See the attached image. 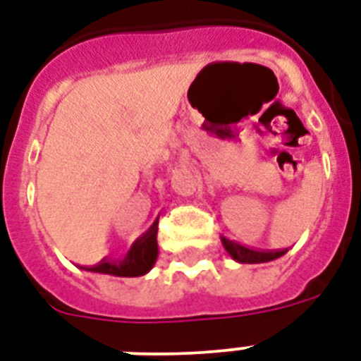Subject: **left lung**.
I'll return each instance as SVG.
<instances>
[{
	"instance_id": "1",
	"label": "left lung",
	"mask_w": 361,
	"mask_h": 361,
	"mask_svg": "<svg viewBox=\"0 0 361 361\" xmlns=\"http://www.w3.org/2000/svg\"><path fill=\"white\" fill-rule=\"evenodd\" d=\"M224 246L229 252V255L235 261L238 262H268L274 261V259L281 257L285 252H257V250H250V247H244L240 244H236L233 240H227V238H221Z\"/></svg>"
}]
</instances>
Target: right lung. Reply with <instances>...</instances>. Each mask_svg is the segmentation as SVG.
<instances>
[{
  "instance_id": "1",
  "label": "right lung",
  "mask_w": 361,
  "mask_h": 361,
  "mask_svg": "<svg viewBox=\"0 0 361 361\" xmlns=\"http://www.w3.org/2000/svg\"><path fill=\"white\" fill-rule=\"evenodd\" d=\"M157 233L158 224L149 229L143 238L135 242L132 250L128 252L123 261H100L97 267L85 268L91 272L109 274V276H121V278H135V276H143L152 268L158 255V244H157Z\"/></svg>"
}]
</instances>
